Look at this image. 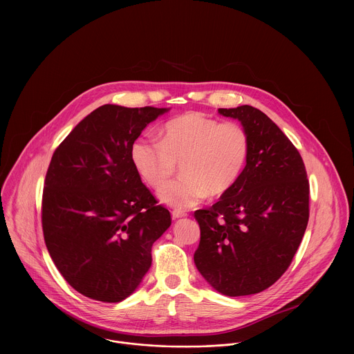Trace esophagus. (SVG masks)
Returning a JSON list of instances; mask_svg holds the SVG:
<instances>
[{
	"mask_svg": "<svg viewBox=\"0 0 354 354\" xmlns=\"http://www.w3.org/2000/svg\"><path fill=\"white\" fill-rule=\"evenodd\" d=\"M187 215H188L187 212H184V211H180V209H173V211H171V218H173V219L184 218V216H187Z\"/></svg>",
	"mask_w": 354,
	"mask_h": 354,
	"instance_id": "1",
	"label": "esophagus"
}]
</instances>
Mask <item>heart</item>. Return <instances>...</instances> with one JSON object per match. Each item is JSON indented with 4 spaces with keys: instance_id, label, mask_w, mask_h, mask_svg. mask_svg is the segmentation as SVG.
<instances>
[{
    "instance_id": "b5f03b06",
    "label": "heart",
    "mask_w": 354,
    "mask_h": 354,
    "mask_svg": "<svg viewBox=\"0 0 354 354\" xmlns=\"http://www.w3.org/2000/svg\"><path fill=\"white\" fill-rule=\"evenodd\" d=\"M160 140L140 136L131 146V160L139 176L159 189L182 163L183 177L160 189L159 201L185 209L208 195L221 196L239 181L250 153L243 125L221 122L202 113L177 115L162 127Z\"/></svg>"
}]
</instances>
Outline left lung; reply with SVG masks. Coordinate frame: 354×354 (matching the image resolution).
I'll list each match as a JSON object with an SVG mask.
<instances>
[{"label":"left lung","instance_id":"obj_1","mask_svg":"<svg viewBox=\"0 0 354 354\" xmlns=\"http://www.w3.org/2000/svg\"><path fill=\"white\" fill-rule=\"evenodd\" d=\"M250 138L247 165L219 202L198 209L201 243L194 254L204 279L230 297L260 293L290 266L309 218V183L303 158L259 109H218Z\"/></svg>","mask_w":354,"mask_h":354}]
</instances>
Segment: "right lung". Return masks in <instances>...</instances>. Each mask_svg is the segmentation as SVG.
<instances>
[{
  "label": "right lung",
  "mask_w": 354,
  "mask_h": 354,
  "mask_svg": "<svg viewBox=\"0 0 354 354\" xmlns=\"http://www.w3.org/2000/svg\"><path fill=\"white\" fill-rule=\"evenodd\" d=\"M169 109L103 104L51 156L42 229L64 279L83 296L120 303L151 267L152 244L171 225L131 160L142 131Z\"/></svg>",
  "instance_id": "1"
}]
</instances>
